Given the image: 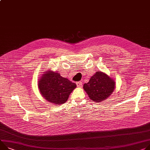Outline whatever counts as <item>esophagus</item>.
Segmentation results:
<instances>
[{"label": "esophagus", "instance_id": "obj_1", "mask_svg": "<svg viewBox=\"0 0 150 150\" xmlns=\"http://www.w3.org/2000/svg\"><path fill=\"white\" fill-rule=\"evenodd\" d=\"M76 85H77V87H82V82H76Z\"/></svg>", "mask_w": 150, "mask_h": 150}]
</instances>
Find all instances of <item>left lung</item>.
I'll use <instances>...</instances> for the list:
<instances>
[{
	"label": "left lung",
	"instance_id": "left-lung-1",
	"mask_svg": "<svg viewBox=\"0 0 150 150\" xmlns=\"http://www.w3.org/2000/svg\"><path fill=\"white\" fill-rule=\"evenodd\" d=\"M115 88V80L105 73L98 71L83 85V89L89 98L96 103H100L109 98Z\"/></svg>",
	"mask_w": 150,
	"mask_h": 150
}]
</instances>
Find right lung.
Returning <instances> with one entry per match:
<instances>
[{
	"mask_svg": "<svg viewBox=\"0 0 150 150\" xmlns=\"http://www.w3.org/2000/svg\"><path fill=\"white\" fill-rule=\"evenodd\" d=\"M43 73L38 82L41 96L54 105H60L66 102L76 88V83L62 77L57 71L47 70Z\"/></svg>",
	"mask_w": 150,
	"mask_h": 150,
	"instance_id": "add662e5",
	"label": "right lung"
}]
</instances>
